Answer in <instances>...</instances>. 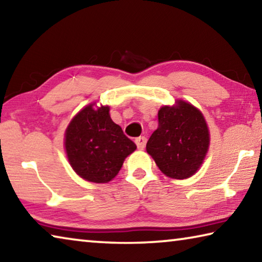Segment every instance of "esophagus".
<instances>
[{
	"label": "esophagus",
	"mask_w": 262,
	"mask_h": 262,
	"mask_svg": "<svg viewBox=\"0 0 262 262\" xmlns=\"http://www.w3.org/2000/svg\"><path fill=\"white\" fill-rule=\"evenodd\" d=\"M135 143L137 145V148L140 150H143L145 148V143H147V139H145L144 136H140L135 140Z\"/></svg>",
	"instance_id": "esophagus-1"
}]
</instances>
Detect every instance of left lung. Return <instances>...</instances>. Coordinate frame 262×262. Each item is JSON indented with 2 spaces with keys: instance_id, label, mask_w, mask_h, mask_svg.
<instances>
[{
  "instance_id": "obj_1",
  "label": "left lung",
  "mask_w": 262,
  "mask_h": 262,
  "mask_svg": "<svg viewBox=\"0 0 262 262\" xmlns=\"http://www.w3.org/2000/svg\"><path fill=\"white\" fill-rule=\"evenodd\" d=\"M209 130L203 114L178 100L158 111V128L147 143V152L164 174L186 179L199 170L209 148Z\"/></svg>"
}]
</instances>
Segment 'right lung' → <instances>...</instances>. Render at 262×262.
<instances>
[{"label":"right lung","mask_w":262,"mask_h":262,"mask_svg":"<svg viewBox=\"0 0 262 262\" xmlns=\"http://www.w3.org/2000/svg\"><path fill=\"white\" fill-rule=\"evenodd\" d=\"M108 106L94 104L79 111L64 134V147L74 171L91 183H108L119 173L125 158L135 151L134 142L110 117Z\"/></svg>","instance_id":"1"}]
</instances>
